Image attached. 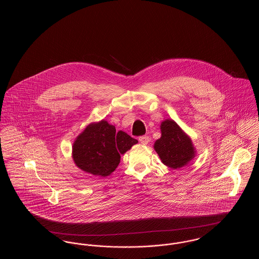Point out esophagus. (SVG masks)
Returning a JSON list of instances; mask_svg holds the SVG:
<instances>
[{"mask_svg":"<svg viewBox=\"0 0 259 259\" xmlns=\"http://www.w3.org/2000/svg\"><path fill=\"white\" fill-rule=\"evenodd\" d=\"M139 141L143 145H148V142H149V138H148V136H143V137H140Z\"/></svg>","mask_w":259,"mask_h":259,"instance_id":"34e87169","label":"esophagus"}]
</instances>
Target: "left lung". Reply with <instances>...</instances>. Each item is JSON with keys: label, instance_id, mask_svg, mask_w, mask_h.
<instances>
[{"label": "left lung", "instance_id": "8db88e82", "mask_svg": "<svg viewBox=\"0 0 259 259\" xmlns=\"http://www.w3.org/2000/svg\"><path fill=\"white\" fill-rule=\"evenodd\" d=\"M161 137L153 148L166 166L177 169L186 165L195 155L190 138L172 119H165L160 124Z\"/></svg>", "mask_w": 259, "mask_h": 259}]
</instances>
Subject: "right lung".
Segmentation results:
<instances>
[{
    "instance_id": "right-lung-1",
    "label": "right lung",
    "mask_w": 259,
    "mask_h": 259,
    "mask_svg": "<svg viewBox=\"0 0 259 259\" xmlns=\"http://www.w3.org/2000/svg\"><path fill=\"white\" fill-rule=\"evenodd\" d=\"M139 142L107 120L90 123L73 145V159L81 170L93 176L108 177L117 167L120 154Z\"/></svg>"
}]
</instances>
